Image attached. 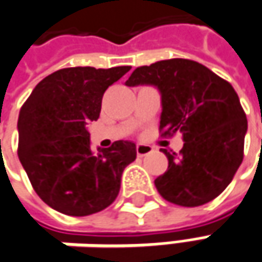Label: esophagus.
I'll list each match as a JSON object with an SVG mask.
<instances>
[{
  "mask_svg": "<svg viewBox=\"0 0 262 262\" xmlns=\"http://www.w3.org/2000/svg\"><path fill=\"white\" fill-rule=\"evenodd\" d=\"M154 150V148L150 146V145H136V154H138V157H145V155H148Z\"/></svg>",
  "mask_w": 262,
  "mask_h": 262,
  "instance_id": "1",
  "label": "esophagus"
}]
</instances>
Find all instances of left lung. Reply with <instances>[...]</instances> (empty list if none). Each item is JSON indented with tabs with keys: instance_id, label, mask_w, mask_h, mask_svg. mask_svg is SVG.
Masks as SVG:
<instances>
[{
	"instance_id": "8db88e82",
	"label": "left lung",
	"mask_w": 262,
	"mask_h": 262,
	"mask_svg": "<svg viewBox=\"0 0 262 262\" xmlns=\"http://www.w3.org/2000/svg\"><path fill=\"white\" fill-rule=\"evenodd\" d=\"M155 85L161 93V136L183 133L180 154L162 152L168 169L155 180L169 203L195 207L229 185L244 159L247 116L233 86L190 59L159 60L136 68L126 85Z\"/></svg>"
}]
</instances>
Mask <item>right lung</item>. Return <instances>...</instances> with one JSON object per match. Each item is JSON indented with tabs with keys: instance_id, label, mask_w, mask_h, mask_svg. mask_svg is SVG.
<instances>
[{
	"instance_id": "1",
	"label": "right lung",
	"mask_w": 262,
	"mask_h": 262,
	"mask_svg": "<svg viewBox=\"0 0 262 262\" xmlns=\"http://www.w3.org/2000/svg\"><path fill=\"white\" fill-rule=\"evenodd\" d=\"M130 67L63 68L36 85L18 114V158L34 191L52 209L88 216L113 203L136 145L117 140L94 152L86 124L100 117L105 90Z\"/></svg>"
}]
</instances>
